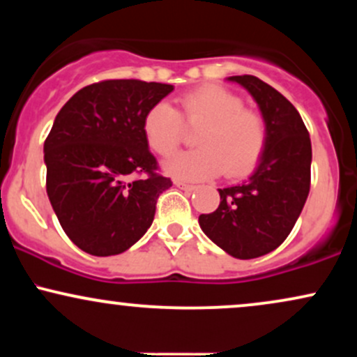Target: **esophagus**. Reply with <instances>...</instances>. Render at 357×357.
<instances>
[{
  "mask_svg": "<svg viewBox=\"0 0 357 357\" xmlns=\"http://www.w3.org/2000/svg\"><path fill=\"white\" fill-rule=\"evenodd\" d=\"M174 184L178 188H181V190H184V191H195L196 188H198V186H195V184H188V183H184V181H179V179H176Z\"/></svg>",
  "mask_w": 357,
  "mask_h": 357,
  "instance_id": "obj_1",
  "label": "esophagus"
}]
</instances>
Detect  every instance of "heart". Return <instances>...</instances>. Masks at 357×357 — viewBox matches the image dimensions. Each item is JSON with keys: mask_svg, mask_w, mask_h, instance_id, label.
<instances>
[{"mask_svg": "<svg viewBox=\"0 0 357 357\" xmlns=\"http://www.w3.org/2000/svg\"><path fill=\"white\" fill-rule=\"evenodd\" d=\"M183 118L188 126H202L195 136L198 149L176 154L165 162L171 176L188 181L213 178L223 173L238 178L250 173L265 153L268 126L243 100L218 85L184 93L179 112L167 102H158L142 119L147 146L159 155H171L183 139Z\"/></svg>", "mask_w": 357, "mask_h": 357, "instance_id": "obj_1", "label": "heart"}]
</instances>
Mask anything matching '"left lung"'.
<instances>
[{
	"instance_id": "1",
	"label": "left lung",
	"mask_w": 357,
	"mask_h": 357,
	"mask_svg": "<svg viewBox=\"0 0 357 357\" xmlns=\"http://www.w3.org/2000/svg\"><path fill=\"white\" fill-rule=\"evenodd\" d=\"M247 89L268 126V141L247 181L220 191V206L199 215L204 235L228 255L248 260L282 245L304 208L310 190L312 146L301 114L264 80L228 77Z\"/></svg>"
}]
</instances>
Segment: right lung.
<instances>
[{"instance_id": "1", "label": "right lung", "mask_w": 357, "mask_h": 357, "mask_svg": "<svg viewBox=\"0 0 357 357\" xmlns=\"http://www.w3.org/2000/svg\"><path fill=\"white\" fill-rule=\"evenodd\" d=\"M173 85L104 80L56 114L45 141L47 195L67 236L96 257L119 255L153 225L159 195L173 186L155 173L142 119Z\"/></svg>"}]
</instances>
